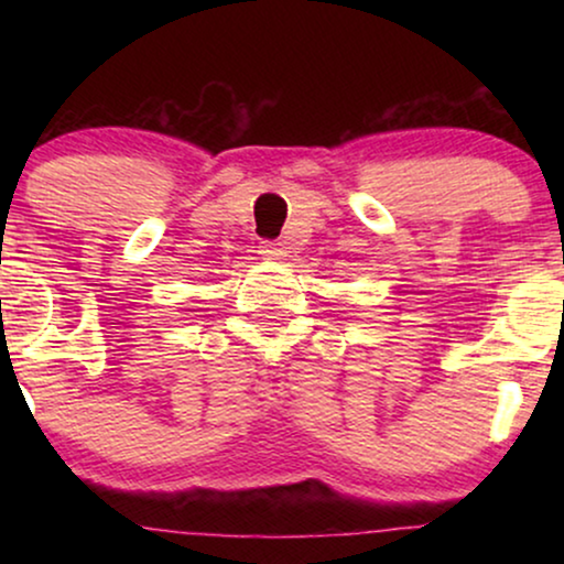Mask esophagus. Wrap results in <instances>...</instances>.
Instances as JSON below:
<instances>
[{"label": "esophagus", "instance_id": "obj_1", "mask_svg": "<svg viewBox=\"0 0 564 564\" xmlns=\"http://www.w3.org/2000/svg\"><path fill=\"white\" fill-rule=\"evenodd\" d=\"M259 251H261V257H267V259H282L284 253V243L282 241H261V246H259Z\"/></svg>", "mask_w": 564, "mask_h": 564}]
</instances>
